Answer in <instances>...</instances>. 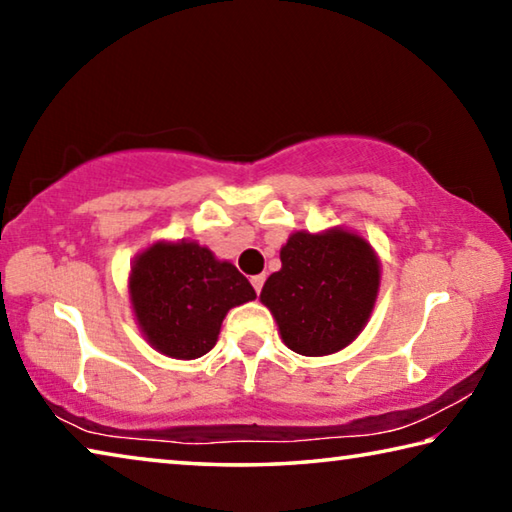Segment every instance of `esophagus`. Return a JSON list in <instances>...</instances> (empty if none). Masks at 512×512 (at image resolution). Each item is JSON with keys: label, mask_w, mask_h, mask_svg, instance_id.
Listing matches in <instances>:
<instances>
[{"label": "esophagus", "mask_w": 512, "mask_h": 512, "mask_svg": "<svg viewBox=\"0 0 512 512\" xmlns=\"http://www.w3.org/2000/svg\"><path fill=\"white\" fill-rule=\"evenodd\" d=\"M264 280H266V275L262 273V275H255L253 277V280H250V284H253V287H255V291L257 293H262V287H264Z\"/></svg>", "instance_id": "esophagus-1"}]
</instances>
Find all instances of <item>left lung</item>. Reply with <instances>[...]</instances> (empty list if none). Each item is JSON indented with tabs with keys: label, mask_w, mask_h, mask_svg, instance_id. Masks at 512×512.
I'll list each match as a JSON object with an SVG mask.
<instances>
[{
	"label": "left lung",
	"mask_w": 512,
	"mask_h": 512,
	"mask_svg": "<svg viewBox=\"0 0 512 512\" xmlns=\"http://www.w3.org/2000/svg\"><path fill=\"white\" fill-rule=\"evenodd\" d=\"M280 259L259 300L284 345L302 357H325L357 339L379 291V259L368 241L343 228L302 230L282 246Z\"/></svg>",
	"instance_id": "left-lung-1"
}]
</instances>
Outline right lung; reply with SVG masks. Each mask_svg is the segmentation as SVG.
I'll return each mask as SVG.
<instances>
[{
  "instance_id": "right-lung-1",
  "label": "right lung",
  "mask_w": 512,
  "mask_h": 512,
  "mask_svg": "<svg viewBox=\"0 0 512 512\" xmlns=\"http://www.w3.org/2000/svg\"><path fill=\"white\" fill-rule=\"evenodd\" d=\"M128 293L146 341L173 359L210 352L225 314L255 298L237 266L185 239L158 241L137 255Z\"/></svg>"
}]
</instances>
